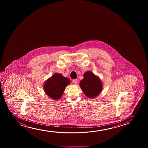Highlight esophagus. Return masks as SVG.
<instances>
[{
    "mask_svg": "<svg viewBox=\"0 0 148 148\" xmlns=\"http://www.w3.org/2000/svg\"><path fill=\"white\" fill-rule=\"evenodd\" d=\"M73 82L74 84H77V79H74L73 80Z\"/></svg>",
    "mask_w": 148,
    "mask_h": 148,
    "instance_id": "obj_1",
    "label": "esophagus"
}]
</instances>
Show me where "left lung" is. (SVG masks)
Returning a JSON list of instances; mask_svg holds the SVG:
<instances>
[{"label":"left lung","mask_w":148,"mask_h":148,"mask_svg":"<svg viewBox=\"0 0 148 148\" xmlns=\"http://www.w3.org/2000/svg\"><path fill=\"white\" fill-rule=\"evenodd\" d=\"M80 86L87 97L93 98L101 92L103 85L97 76L88 71L84 74V78L80 81Z\"/></svg>","instance_id":"8db88e82"}]
</instances>
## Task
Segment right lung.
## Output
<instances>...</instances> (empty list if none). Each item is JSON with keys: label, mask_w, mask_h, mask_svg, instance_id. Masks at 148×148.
<instances>
[{"label": "right lung", "mask_w": 148, "mask_h": 148, "mask_svg": "<svg viewBox=\"0 0 148 148\" xmlns=\"http://www.w3.org/2000/svg\"><path fill=\"white\" fill-rule=\"evenodd\" d=\"M70 80L63 77L61 74L56 73L48 79L44 85V89L47 95L57 100L61 98L65 87L70 83Z\"/></svg>", "instance_id": "obj_1"}]
</instances>
